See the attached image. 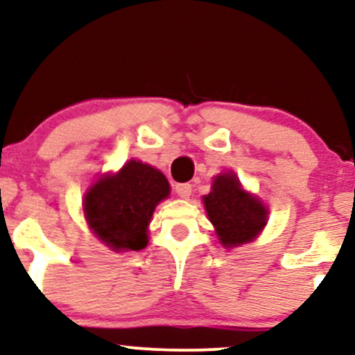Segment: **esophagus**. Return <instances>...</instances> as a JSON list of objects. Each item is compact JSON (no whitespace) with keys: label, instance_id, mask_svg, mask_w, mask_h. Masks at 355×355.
Here are the masks:
<instances>
[{"label":"esophagus","instance_id":"obj_1","mask_svg":"<svg viewBox=\"0 0 355 355\" xmlns=\"http://www.w3.org/2000/svg\"><path fill=\"white\" fill-rule=\"evenodd\" d=\"M175 191L180 198H189L191 195V185L190 183H178V185H175Z\"/></svg>","mask_w":355,"mask_h":355}]
</instances>
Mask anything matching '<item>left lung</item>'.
Listing matches in <instances>:
<instances>
[{"label": "left lung", "mask_w": 355, "mask_h": 355, "mask_svg": "<svg viewBox=\"0 0 355 355\" xmlns=\"http://www.w3.org/2000/svg\"><path fill=\"white\" fill-rule=\"evenodd\" d=\"M203 205L220 243L227 248L252 242L267 223V207L242 189L234 172L214 178L211 191L203 195Z\"/></svg>", "instance_id": "1"}]
</instances>
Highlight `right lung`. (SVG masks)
<instances>
[{"mask_svg": "<svg viewBox=\"0 0 355 355\" xmlns=\"http://www.w3.org/2000/svg\"><path fill=\"white\" fill-rule=\"evenodd\" d=\"M170 195L160 170L130 160L115 175H103L89 187L83 211L89 229L115 252L141 250L148 243L155 207Z\"/></svg>", "mask_w": 355, "mask_h": 355, "instance_id": "add662e5", "label": "right lung"}]
</instances>
